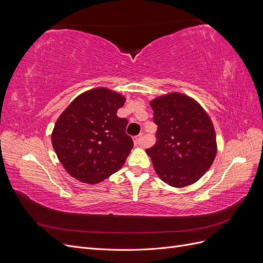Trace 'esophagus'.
I'll return each mask as SVG.
<instances>
[{
    "mask_svg": "<svg viewBox=\"0 0 263 263\" xmlns=\"http://www.w3.org/2000/svg\"><path fill=\"white\" fill-rule=\"evenodd\" d=\"M134 144L135 146H140L142 144V136H137L134 138Z\"/></svg>",
    "mask_w": 263,
    "mask_h": 263,
    "instance_id": "obj_1",
    "label": "esophagus"
}]
</instances>
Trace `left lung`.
<instances>
[{
  "mask_svg": "<svg viewBox=\"0 0 263 263\" xmlns=\"http://www.w3.org/2000/svg\"><path fill=\"white\" fill-rule=\"evenodd\" d=\"M158 125L157 142L146 150L156 173L173 187H184L200 180L217 154L212 119L200 103L180 92L150 101Z\"/></svg>",
  "mask_w": 263,
  "mask_h": 263,
  "instance_id": "obj_1",
  "label": "left lung"
}]
</instances>
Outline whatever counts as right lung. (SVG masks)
Wrapping results in <instances>:
<instances>
[{
    "label": "right lung",
    "mask_w": 263,
    "mask_h": 263,
    "mask_svg": "<svg viewBox=\"0 0 263 263\" xmlns=\"http://www.w3.org/2000/svg\"><path fill=\"white\" fill-rule=\"evenodd\" d=\"M125 97L107 87L81 93L63 110L51 134L52 147L71 177L97 184L124 165L134 146L117 110Z\"/></svg>",
    "instance_id": "right-lung-1"
}]
</instances>
